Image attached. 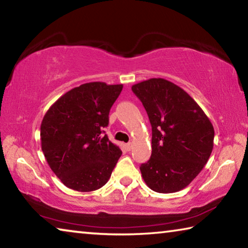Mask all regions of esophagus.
Masks as SVG:
<instances>
[{"mask_svg": "<svg viewBox=\"0 0 248 248\" xmlns=\"http://www.w3.org/2000/svg\"><path fill=\"white\" fill-rule=\"evenodd\" d=\"M125 148H127L128 151H131V149H132V143H131V142H129V143L125 144Z\"/></svg>", "mask_w": 248, "mask_h": 248, "instance_id": "esophagus-1", "label": "esophagus"}]
</instances>
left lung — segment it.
<instances>
[{
	"label": "left lung",
	"instance_id": "1",
	"mask_svg": "<svg viewBox=\"0 0 248 248\" xmlns=\"http://www.w3.org/2000/svg\"><path fill=\"white\" fill-rule=\"evenodd\" d=\"M152 125V155L140 166L150 189L171 194L184 189L211 155L215 129L191 96L165 78L132 85Z\"/></svg>",
	"mask_w": 248,
	"mask_h": 248
}]
</instances>
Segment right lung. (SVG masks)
<instances>
[{"label":"right lung","instance_id":"right-lung-1","mask_svg":"<svg viewBox=\"0 0 248 248\" xmlns=\"http://www.w3.org/2000/svg\"><path fill=\"white\" fill-rule=\"evenodd\" d=\"M123 87L104 82L82 84L46 112L40 125L41 150L50 169L70 189L97 190L110 178L123 152L103 129Z\"/></svg>","mask_w":248,"mask_h":248}]
</instances>
